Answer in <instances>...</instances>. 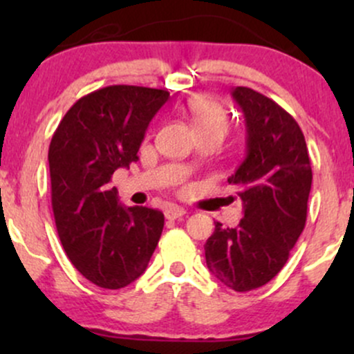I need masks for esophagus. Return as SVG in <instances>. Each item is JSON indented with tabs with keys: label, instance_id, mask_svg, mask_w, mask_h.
<instances>
[{
	"label": "esophagus",
	"instance_id": "1",
	"mask_svg": "<svg viewBox=\"0 0 354 354\" xmlns=\"http://www.w3.org/2000/svg\"><path fill=\"white\" fill-rule=\"evenodd\" d=\"M185 214H186L185 209L180 208V206H174V205H169L168 208L165 209L166 219H178V218L185 216Z\"/></svg>",
	"mask_w": 354,
	"mask_h": 354
}]
</instances>
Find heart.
I'll use <instances>...</instances> for the list:
<instances>
[{"label": "heart", "instance_id": "obj_1", "mask_svg": "<svg viewBox=\"0 0 354 354\" xmlns=\"http://www.w3.org/2000/svg\"><path fill=\"white\" fill-rule=\"evenodd\" d=\"M186 113L189 115L194 133L214 131L225 135L228 129V115L216 101L209 98H191L186 103Z\"/></svg>", "mask_w": 354, "mask_h": 354}]
</instances>
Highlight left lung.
<instances>
[{
    "label": "left lung",
    "mask_w": 354,
    "mask_h": 354,
    "mask_svg": "<svg viewBox=\"0 0 354 354\" xmlns=\"http://www.w3.org/2000/svg\"><path fill=\"white\" fill-rule=\"evenodd\" d=\"M245 115L246 154L230 185L238 188L243 216L236 228L214 223L205 245L211 274L245 293L274 278L306 225L311 163L295 118L246 86L233 88Z\"/></svg>",
    "instance_id": "1"
}]
</instances>
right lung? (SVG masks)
<instances>
[{"label":"right lung","mask_w":354,"mask_h":354,"mask_svg":"<svg viewBox=\"0 0 354 354\" xmlns=\"http://www.w3.org/2000/svg\"><path fill=\"white\" fill-rule=\"evenodd\" d=\"M165 89L115 84L76 101L53 135L48 161L56 230L73 266L104 290L145 273L165 226L161 211L118 201V168L138 160Z\"/></svg>","instance_id":"1"}]
</instances>
